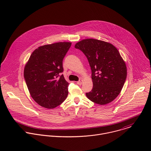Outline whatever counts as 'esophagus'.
Segmentation results:
<instances>
[{
	"mask_svg": "<svg viewBox=\"0 0 151 151\" xmlns=\"http://www.w3.org/2000/svg\"><path fill=\"white\" fill-rule=\"evenodd\" d=\"M82 82H83V80L81 79H79V80L77 82V84H78V85H82Z\"/></svg>",
	"mask_w": 151,
	"mask_h": 151,
	"instance_id": "esophagus-1",
	"label": "esophagus"
}]
</instances>
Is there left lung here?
<instances>
[{"mask_svg":"<svg viewBox=\"0 0 151 151\" xmlns=\"http://www.w3.org/2000/svg\"><path fill=\"white\" fill-rule=\"evenodd\" d=\"M75 47L87 57L91 67L93 87L86 93L87 98L101 105L112 101L127 78L126 64L118 50L109 42L94 39L82 40Z\"/></svg>","mask_w":151,"mask_h":151,"instance_id":"obj_1","label":"left lung"}]
</instances>
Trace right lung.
Listing matches in <instances>:
<instances>
[{
	"mask_svg": "<svg viewBox=\"0 0 151 151\" xmlns=\"http://www.w3.org/2000/svg\"><path fill=\"white\" fill-rule=\"evenodd\" d=\"M71 44L61 42L40 46L32 52L24 67V77L32 97L45 108H55L68 95L69 83L60 73L63 72V60Z\"/></svg>",
	"mask_w": 151,
	"mask_h": 151,
	"instance_id": "1",
	"label": "right lung"
}]
</instances>
